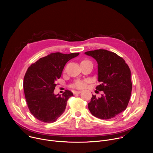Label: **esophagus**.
<instances>
[{
  "instance_id": "1",
  "label": "esophagus",
  "mask_w": 153,
  "mask_h": 153,
  "mask_svg": "<svg viewBox=\"0 0 153 153\" xmlns=\"http://www.w3.org/2000/svg\"><path fill=\"white\" fill-rule=\"evenodd\" d=\"M80 93H81V91H73V94H80Z\"/></svg>"
}]
</instances>
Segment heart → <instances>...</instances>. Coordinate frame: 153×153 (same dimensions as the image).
Wrapping results in <instances>:
<instances>
[{
  "label": "heart",
  "instance_id": "1",
  "mask_svg": "<svg viewBox=\"0 0 153 153\" xmlns=\"http://www.w3.org/2000/svg\"><path fill=\"white\" fill-rule=\"evenodd\" d=\"M86 83H87L86 80H77L73 85V87L76 88L82 89V88H83L84 87H85Z\"/></svg>",
  "mask_w": 153,
  "mask_h": 153
}]
</instances>
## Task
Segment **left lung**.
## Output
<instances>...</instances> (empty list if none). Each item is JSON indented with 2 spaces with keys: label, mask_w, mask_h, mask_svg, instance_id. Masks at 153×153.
I'll list each match as a JSON object with an SVG mask.
<instances>
[{
  "label": "left lung",
  "mask_w": 153,
  "mask_h": 153,
  "mask_svg": "<svg viewBox=\"0 0 153 153\" xmlns=\"http://www.w3.org/2000/svg\"><path fill=\"white\" fill-rule=\"evenodd\" d=\"M98 64L96 89L103 91L101 97L92 96L88 103L91 113L101 119H110L126 110L132 91L131 71L125 61L117 54L106 50L85 52Z\"/></svg>",
  "instance_id": "1"
}]
</instances>
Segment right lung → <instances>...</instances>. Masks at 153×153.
<instances>
[{
	"label": "right lung",
	"instance_id": "obj_1",
	"mask_svg": "<svg viewBox=\"0 0 153 153\" xmlns=\"http://www.w3.org/2000/svg\"><path fill=\"white\" fill-rule=\"evenodd\" d=\"M79 54L51 53L28 68L24 79L26 102L31 113L41 122H54L65 111L67 102L73 94L66 90L62 96L54 94L56 80L60 77L65 64Z\"/></svg>",
	"mask_w": 153,
	"mask_h": 153
}]
</instances>
